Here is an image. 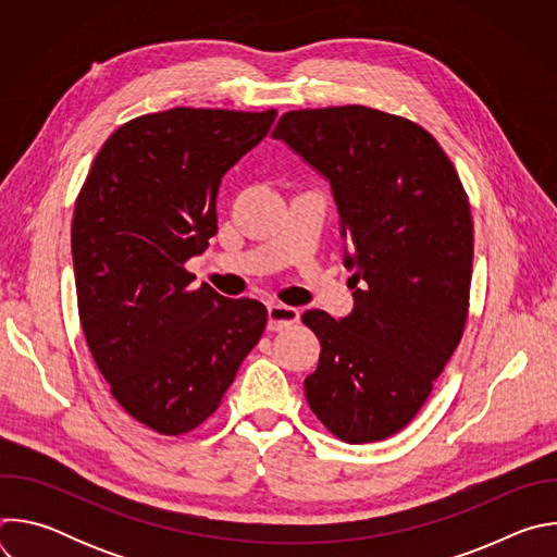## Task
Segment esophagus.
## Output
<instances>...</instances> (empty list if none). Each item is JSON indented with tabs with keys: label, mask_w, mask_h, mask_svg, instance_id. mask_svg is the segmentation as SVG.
I'll return each mask as SVG.
<instances>
[{
	"label": "esophagus",
	"mask_w": 557,
	"mask_h": 557,
	"mask_svg": "<svg viewBox=\"0 0 557 557\" xmlns=\"http://www.w3.org/2000/svg\"><path fill=\"white\" fill-rule=\"evenodd\" d=\"M299 322V310L286 304H269V331H282Z\"/></svg>",
	"instance_id": "esophagus-1"
}]
</instances>
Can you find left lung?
<instances>
[{
  "instance_id": "1",
  "label": "left lung",
  "mask_w": 557,
  "mask_h": 557,
  "mask_svg": "<svg viewBox=\"0 0 557 557\" xmlns=\"http://www.w3.org/2000/svg\"><path fill=\"white\" fill-rule=\"evenodd\" d=\"M273 136L331 181L352 247L355 310L301 314L322 344L306 401L339 441H383L419 414L467 324L465 187L428 129L374 108L290 110Z\"/></svg>"
}]
</instances>
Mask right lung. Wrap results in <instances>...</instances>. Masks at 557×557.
<instances>
[{"instance_id": "1", "label": "right lung", "mask_w": 557, "mask_h": 557, "mask_svg": "<svg viewBox=\"0 0 557 557\" xmlns=\"http://www.w3.org/2000/svg\"><path fill=\"white\" fill-rule=\"evenodd\" d=\"M275 116L218 108L136 116L110 134L76 196L78 320L116 404L158 434L205 423L264 333L262 301L191 288L185 264L218 231L222 176Z\"/></svg>"}]
</instances>
